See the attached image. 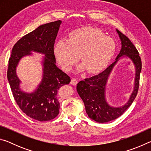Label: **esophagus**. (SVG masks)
I'll return each instance as SVG.
<instances>
[{
	"label": "esophagus",
	"instance_id": "obj_1",
	"mask_svg": "<svg viewBox=\"0 0 151 151\" xmlns=\"http://www.w3.org/2000/svg\"><path fill=\"white\" fill-rule=\"evenodd\" d=\"M78 83V81H77V80H76V78H72L71 79V81H70V84L72 85H74V86H76V84Z\"/></svg>",
	"mask_w": 151,
	"mask_h": 151
}]
</instances>
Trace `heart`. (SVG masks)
Segmentation results:
<instances>
[{"label":"heart","instance_id":"heart-1","mask_svg":"<svg viewBox=\"0 0 151 151\" xmlns=\"http://www.w3.org/2000/svg\"><path fill=\"white\" fill-rule=\"evenodd\" d=\"M115 42L100 30L81 28L70 32L67 40H58L53 49L56 60L64 70L70 71L79 59L82 63L77 72L86 70L90 74L99 73L108 65L114 55Z\"/></svg>","mask_w":151,"mask_h":151}]
</instances>
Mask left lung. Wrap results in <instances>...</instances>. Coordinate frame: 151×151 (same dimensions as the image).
<instances>
[{
	"label": "left lung",
	"instance_id": "left-lung-1",
	"mask_svg": "<svg viewBox=\"0 0 151 151\" xmlns=\"http://www.w3.org/2000/svg\"><path fill=\"white\" fill-rule=\"evenodd\" d=\"M116 31L121 40V48L114 62L99 75L80 81L76 86V91L85 104L86 114L89 118L100 123L113 121L121 116L134 100L139 86L142 63L139 52L126 36L119 30L116 29ZM124 58H127L131 60L135 67L134 90L129 100L124 105L112 106L108 103L106 98L107 83L114 66L120 60Z\"/></svg>",
	"mask_w": 151,
	"mask_h": 151
}]
</instances>
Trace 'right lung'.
<instances>
[{
    "label": "right lung",
    "instance_id": "obj_1",
    "mask_svg": "<svg viewBox=\"0 0 151 151\" xmlns=\"http://www.w3.org/2000/svg\"><path fill=\"white\" fill-rule=\"evenodd\" d=\"M61 23V20H57L40 25L24 36L12 48L9 60L7 78L14 100L24 113L39 121H50L58 115V91L70 82L69 76L56 65L53 52ZM32 52L44 55L41 61L43 74L42 81L35 90L28 93L22 90L16 68L22 58L32 55Z\"/></svg>",
    "mask_w": 151,
    "mask_h": 151
}]
</instances>
